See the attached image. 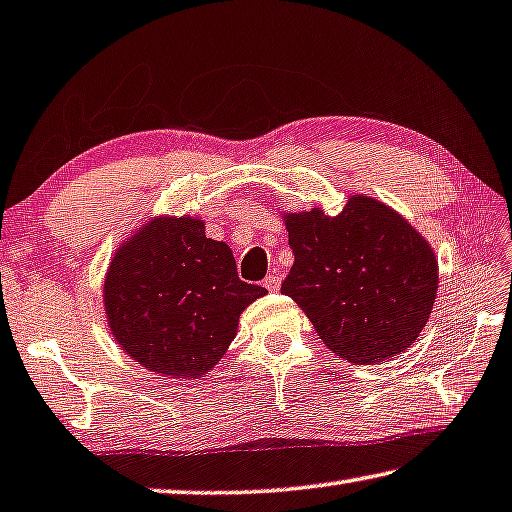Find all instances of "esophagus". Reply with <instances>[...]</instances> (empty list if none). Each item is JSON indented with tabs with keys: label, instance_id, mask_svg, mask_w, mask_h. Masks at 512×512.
<instances>
[{
	"label": "esophagus",
	"instance_id": "obj_1",
	"mask_svg": "<svg viewBox=\"0 0 512 512\" xmlns=\"http://www.w3.org/2000/svg\"><path fill=\"white\" fill-rule=\"evenodd\" d=\"M263 286H265L267 290H270V293H277L279 286H281V279L277 277V274H270V277H265Z\"/></svg>",
	"mask_w": 512,
	"mask_h": 512
}]
</instances>
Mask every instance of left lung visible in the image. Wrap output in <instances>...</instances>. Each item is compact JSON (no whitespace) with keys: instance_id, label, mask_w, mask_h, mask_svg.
<instances>
[{"instance_id":"1","label":"left lung","mask_w":512,"mask_h":512,"mask_svg":"<svg viewBox=\"0 0 512 512\" xmlns=\"http://www.w3.org/2000/svg\"><path fill=\"white\" fill-rule=\"evenodd\" d=\"M295 263L281 293L295 300L332 352L380 364L419 338L437 300V258L426 238L371 196L338 215L283 212Z\"/></svg>"}]
</instances>
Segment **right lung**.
<instances>
[{"mask_svg": "<svg viewBox=\"0 0 512 512\" xmlns=\"http://www.w3.org/2000/svg\"><path fill=\"white\" fill-rule=\"evenodd\" d=\"M267 290L240 281L231 247L199 217H155L116 249L105 274L107 327L125 355L162 377L210 373L240 313Z\"/></svg>", "mask_w": 512, "mask_h": 512, "instance_id": "1", "label": "right lung"}]
</instances>
